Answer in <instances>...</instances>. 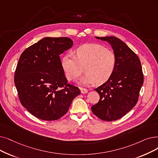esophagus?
<instances>
[{
  "instance_id": "obj_1",
  "label": "esophagus",
  "mask_w": 158,
  "mask_h": 158,
  "mask_svg": "<svg viewBox=\"0 0 158 158\" xmlns=\"http://www.w3.org/2000/svg\"><path fill=\"white\" fill-rule=\"evenodd\" d=\"M80 90H81V92L82 94H86L88 92L87 89L84 88H80Z\"/></svg>"
}]
</instances>
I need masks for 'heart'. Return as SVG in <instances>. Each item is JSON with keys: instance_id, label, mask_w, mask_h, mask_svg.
I'll return each mask as SVG.
<instances>
[{"instance_id": "1", "label": "heart", "mask_w": 158, "mask_h": 158, "mask_svg": "<svg viewBox=\"0 0 158 158\" xmlns=\"http://www.w3.org/2000/svg\"><path fill=\"white\" fill-rule=\"evenodd\" d=\"M117 57L114 52L97 43L85 44L75 50V56L68 53L61 59V66L68 80L76 79L85 66L86 73L80 79L81 85L103 84L111 77L115 68Z\"/></svg>"}]
</instances>
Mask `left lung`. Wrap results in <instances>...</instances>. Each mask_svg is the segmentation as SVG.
Returning a JSON list of instances; mask_svg holds the SVG:
<instances>
[{"label": "left lung", "instance_id": "8db88e82", "mask_svg": "<svg viewBox=\"0 0 158 158\" xmlns=\"http://www.w3.org/2000/svg\"><path fill=\"white\" fill-rule=\"evenodd\" d=\"M95 38L111 45L117 63L111 77L95 89L100 99L91 109L102 120H118L132 110L138 101L144 79L141 61L121 39L113 36Z\"/></svg>", "mask_w": 158, "mask_h": 158}]
</instances>
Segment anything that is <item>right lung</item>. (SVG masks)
Segmentation results:
<instances>
[{"label":"right lung","instance_id":"obj_1","mask_svg":"<svg viewBox=\"0 0 158 158\" xmlns=\"http://www.w3.org/2000/svg\"><path fill=\"white\" fill-rule=\"evenodd\" d=\"M73 46L68 37H45L20 55L14 82L22 105L35 117L57 120L66 114L78 87L68 83L59 56Z\"/></svg>","mask_w":158,"mask_h":158}]
</instances>
